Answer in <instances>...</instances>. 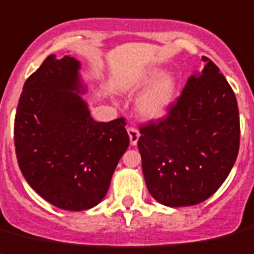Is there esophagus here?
I'll return each mask as SVG.
<instances>
[{
	"mask_svg": "<svg viewBox=\"0 0 254 254\" xmlns=\"http://www.w3.org/2000/svg\"><path fill=\"white\" fill-rule=\"evenodd\" d=\"M127 132H128L131 145L137 144L138 138H140V132H138V129L136 128V127H128V128H127Z\"/></svg>",
	"mask_w": 254,
	"mask_h": 254,
	"instance_id": "obj_1",
	"label": "esophagus"
}]
</instances>
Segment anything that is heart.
Listing matches in <instances>:
<instances>
[{
  "label": "heart",
  "instance_id": "1",
  "mask_svg": "<svg viewBox=\"0 0 254 254\" xmlns=\"http://www.w3.org/2000/svg\"><path fill=\"white\" fill-rule=\"evenodd\" d=\"M158 70H150L145 75L144 82L151 81L140 95L136 103V110L145 119L162 118L170 108L176 92V81L168 73L157 77Z\"/></svg>",
  "mask_w": 254,
  "mask_h": 254
}]
</instances>
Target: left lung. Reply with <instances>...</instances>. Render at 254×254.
<instances>
[{
  "mask_svg": "<svg viewBox=\"0 0 254 254\" xmlns=\"http://www.w3.org/2000/svg\"><path fill=\"white\" fill-rule=\"evenodd\" d=\"M191 75L166 118L140 126L137 146L145 183L168 207L204 201L217 191L235 163L240 119L233 88L211 59Z\"/></svg>",
  "mask_w": 254,
  "mask_h": 254,
  "instance_id": "obj_1",
  "label": "left lung"
}]
</instances>
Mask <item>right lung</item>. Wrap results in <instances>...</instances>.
<instances>
[{
    "mask_svg": "<svg viewBox=\"0 0 254 254\" xmlns=\"http://www.w3.org/2000/svg\"><path fill=\"white\" fill-rule=\"evenodd\" d=\"M79 63L47 56L24 83L14 141L24 179L62 209L100 203L129 144L126 118L96 122L79 92Z\"/></svg>",
    "mask_w": 254,
    "mask_h": 254,
    "instance_id": "right-lung-1",
    "label": "right lung"
}]
</instances>
